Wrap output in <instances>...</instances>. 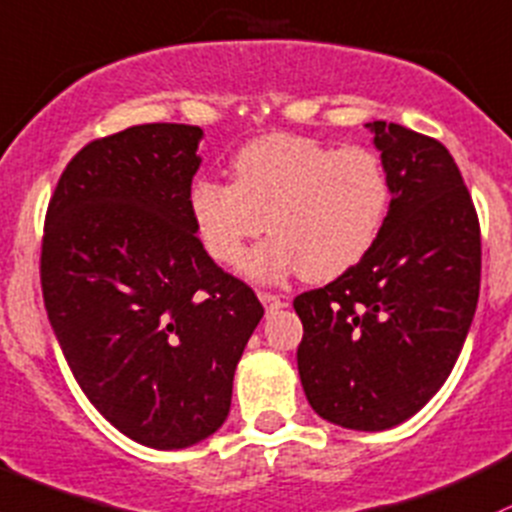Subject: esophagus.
<instances>
[{
  "instance_id": "obj_1",
  "label": "esophagus",
  "mask_w": 512,
  "mask_h": 512,
  "mask_svg": "<svg viewBox=\"0 0 512 512\" xmlns=\"http://www.w3.org/2000/svg\"><path fill=\"white\" fill-rule=\"evenodd\" d=\"M258 300L263 302L266 312H276V310H280V307L288 305L285 298H280V295H276V293H258Z\"/></svg>"
}]
</instances>
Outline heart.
<instances>
[{
  "instance_id": "b5f03b06",
  "label": "heart",
  "mask_w": 512,
  "mask_h": 512,
  "mask_svg": "<svg viewBox=\"0 0 512 512\" xmlns=\"http://www.w3.org/2000/svg\"><path fill=\"white\" fill-rule=\"evenodd\" d=\"M390 200L388 168L371 148L268 134L236 153L234 183H192L190 214L207 254L224 266L244 261L268 219L273 236L246 263L251 278L302 271L310 280H332L376 246Z\"/></svg>"
}]
</instances>
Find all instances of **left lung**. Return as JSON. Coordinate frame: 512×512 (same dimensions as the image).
I'll list each match as a JSON object with an SVG mask.
<instances>
[{
	"instance_id": "obj_1",
	"label": "left lung",
	"mask_w": 512,
	"mask_h": 512,
	"mask_svg": "<svg viewBox=\"0 0 512 512\" xmlns=\"http://www.w3.org/2000/svg\"><path fill=\"white\" fill-rule=\"evenodd\" d=\"M366 129L393 188L386 227L364 261L293 307L312 410L346 430L381 432L425 408L459 359L481 285V229L439 141L400 124Z\"/></svg>"
}]
</instances>
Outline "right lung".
Instances as JSON below:
<instances>
[{"mask_svg":"<svg viewBox=\"0 0 512 512\" xmlns=\"http://www.w3.org/2000/svg\"><path fill=\"white\" fill-rule=\"evenodd\" d=\"M200 126L141 124L87 144L46 212L41 288L82 393L134 442L185 449L224 425L261 322L254 290L197 239Z\"/></svg>","mask_w":512,"mask_h":512,"instance_id":"obj_1","label":"right lung"}]
</instances>
